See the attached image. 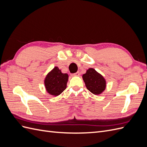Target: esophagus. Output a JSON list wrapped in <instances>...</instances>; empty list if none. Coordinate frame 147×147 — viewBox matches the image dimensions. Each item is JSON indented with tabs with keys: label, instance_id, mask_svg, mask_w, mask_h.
<instances>
[{
	"label": "esophagus",
	"instance_id": "1",
	"mask_svg": "<svg viewBox=\"0 0 147 147\" xmlns=\"http://www.w3.org/2000/svg\"><path fill=\"white\" fill-rule=\"evenodd\" d=\"M80 75V73H79V72H76V73H74V74H72V76H78V75Z\"/></svg>",
	"mask_w": 147,
	"mask_h": 147
}]
</instances>
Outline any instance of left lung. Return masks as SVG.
I'll return each instance as SVG.
<instances>
[{
	"mask_svg": "<svg viewBox=\"0 0 147 147\" xmlns=\"http://www.w3.org/2000/svg\"><path fill=\"white\" fill-rule=\"evenodd\" d=\"M83 79L88 90L94 94H100L106 87L104 78L94 69L90 68L83 75Z\"/></svg>",
	"mask_w": 147,
	"mask_h": 147,
	"instance_id": "1",
	"label": "left lung"
}]
</instances>
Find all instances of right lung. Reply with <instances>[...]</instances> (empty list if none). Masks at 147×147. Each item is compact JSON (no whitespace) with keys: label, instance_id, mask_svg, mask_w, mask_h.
Segmentation results:
<instances>
[{"label":"right lung","instance_id":"1","mask_svg":"<svg viewBox=\"0 0 147 147\" xmlns=\"http://www.w3.org/2000/svg\"><path fill=\"white\" fill-rule=\"evenodd\" d=\"M69 76L61 72L57 67H55L45 79V86L48 93L53 96H58L66 88Z\"/></svg>","mask_w":147,"mask_h":147}]
</instances>
